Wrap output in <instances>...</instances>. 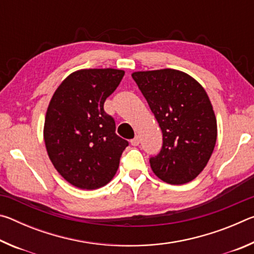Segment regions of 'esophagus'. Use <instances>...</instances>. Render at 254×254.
I'll list each match as a JSON object with an SVG mask.
<instances>
[{"mask_svg":"<svg viewBox=\"0 0 254 254\" xmlns=\"http://www.w3.org/2000/svg\"><path fill=\"white\" fill-rule=\"evenodd\" d=\"M139 143H140V136L135 135L134 139L131 140V144L133 145V147H136V145H139Z\"/></svg>","mask_w":254,"mask_h":254,"instance_id":"obj_1","label":"esophagus"}]
</instances>
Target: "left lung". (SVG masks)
<instances>
[{"label":"left lung","instance_id":"left-lung-1","mask_svg":"<svg viewBox=\"0 0 254 254\" xmlns=\"http://www.w3.org/2000/svg\"><path fill=\"white\" fill-rule=\"evenodd\" d=\"M132 78L162 131L160 153L150 159L159 179L170 185L194 180L207 165L217 139V123L207 93L177 69L134 71Z\"/></svg>","mask_w":254,"mask_h":254}]
</instances>
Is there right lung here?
I'll use <instances>...</instances> for the list:
<instances>
[{"label": "right lung", "mask_w": 254, "mask_h": 254, "mask_svg": "<svg viewBox=\"0 0 254 254\" xmlns=\"http://www.w3.org/2000/svg\"><path fill=\"white\" fill-rule=\"evenodd\" d=\"M124 70L79 69L56 89L47 109L44 140L50 161L62 177L80 189H97L117 174L128 143L115 133L104 102L122 80Z\"/></svg>", "instance_id": "add662e5"}]
</instances>
